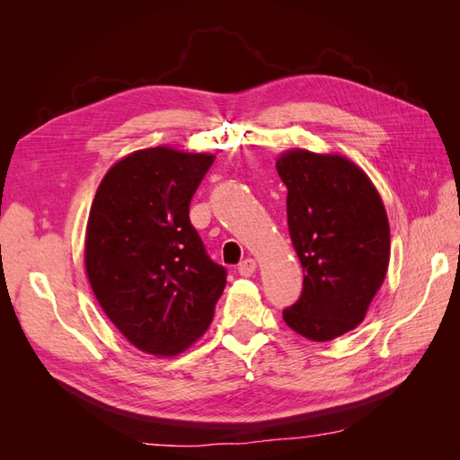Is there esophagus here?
Returning a JSON list of instances; mask_svg holds the SVG:
<instances>
[{
  "label": "esophagus",
  "instance_id": "34e87169",
  "mask_svg": "<svg viewBox=\"0 0 460 460\" xmlns=\"http://www.w3.org/2000/svg\"><path fill=\"white\" fill-rule=\"evenodd\" d=\"M255 270H257V262H255L253 259H245V261H242V262H240V267H238L240 276H245V278L252 276Z\"/></svg>",
  "mask_w": 460,
  "mask_h": 460
}]
</instances>
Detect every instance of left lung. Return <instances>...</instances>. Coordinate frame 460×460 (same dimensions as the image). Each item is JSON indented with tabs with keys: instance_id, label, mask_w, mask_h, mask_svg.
Segmentation results:
<instances>
[{
	"instance_id": "1",
	"label": "left lung",
	"mask_w": 460,
	"mask_h": 460,
	"mask_svg": "<svg viewBox=\"0 0 460 460\" xmlns=\"http://www.w3.org/2000/svg\"><path fill=\"white\" fill-rule=\"evenodd\" d=\"M303 291L284 323L330 341L363 323L389 267V222L368 174L340 153L291 147L276 159Z\"/></svg>"
}]
</instances>
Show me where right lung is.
I'll return each mask as SVG.
<instances>
[{"instance_id":"obj_1","label":"right lung","mask_w":460,"mask_h":460,"mask_svg":"<svg viewBox=\"0 0 460 460\" xmlns=\"http://www.w3.org/2000/svg\"><path fill=\"white\" fill-rule=\"evenodd\" d=\"M211 153L157 146L119 159L90 207L84 267L97 303L136 349L176 357L211 324L226 270L207 257L190 201Z\"/></svg>"}]
</instances>
